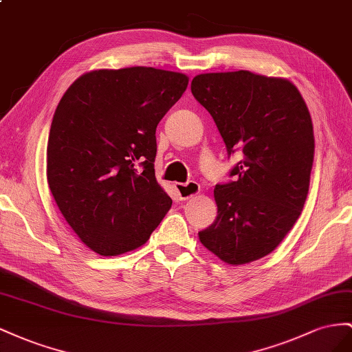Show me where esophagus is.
I'll return each mask as SVG.
<instances>
[{
  "instance_id": "34e87169",
  "label": "esophagus",
  "mask_w": 352,
  "mask_h": 352,
  "mask_svg": "<svg viewBox=\"0 0 352 352\" xmlns=\"http://www.w3.org/2000/svg\"><path fill=\"white\" fill-rule=\"evenodd\" d=\"M175 188L178 192V196L182 200H188L192 199L193 196H196L200 192V186L196 182H188L186 184H175Z\"/></svg>"
}]
</instances>
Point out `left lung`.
Returning <instances> with one entry per match:
<instances>
[{
  "mask_svg": "<svg viewBox=\"0 0 352 352\" xmlns=\"http://www.w3.org/2000/svg\"><path fill=\"white\" fill-rule=\"evenodd\" d=\"M192 93L243 159L236 182L214 190L218 215L199 240L230 265L271 254L299 218L314 159L313 122L299 89L286 78L249 70L200 74Z\"/></svg>",
  "mask_w": 352,
  "mask_h": 352,
  "instance_id": "8db88e82",
  "label": "left lung"
}]
</instances>
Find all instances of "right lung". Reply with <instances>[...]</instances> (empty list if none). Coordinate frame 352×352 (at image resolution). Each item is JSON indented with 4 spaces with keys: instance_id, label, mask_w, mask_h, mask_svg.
<instances>
[{
    "instance_id": "add662e5",
    "label": "right lung",
    "mask_w": 352,
    "mask_h": 352,
    "mask_svg": "<svg viewBox=\"0 0 352 352\" xmlns=\"http://www.w3.org/2000/svg\"><path fill=\"white\" fill-rule=\"evenodd\" d=\"M187 85V75L164 69H96L60 100L47 182L70 228L96 254L143 246L173 205L155 177V134Z\"/></svg>"
}]
</instances>
